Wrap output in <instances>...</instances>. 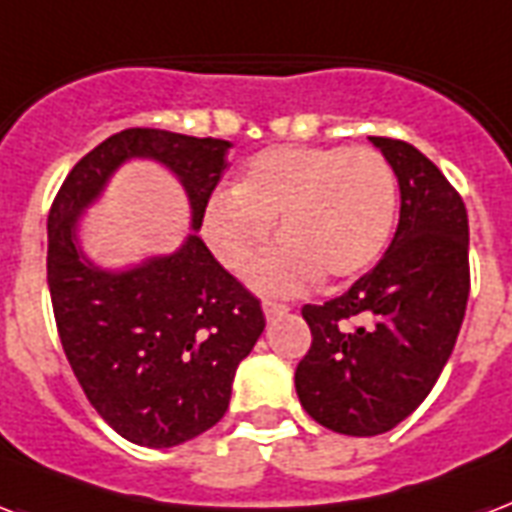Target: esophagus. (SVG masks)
Instances as JSON below:
<instances>
[{"mask_svg": "<svg viewBox=\"0 0 512 512\" xmlns=\"http://www.w3.org/2000/svg\"><path fill=\"white\" fill-rule=\"evenodd\" d=\"M263 311H265V319H276V317H282V314H287L290 306H287V303H279V300H265Z\"/></svg>", "mask_w": 512, "mask_h": 512, "instance_id": "obj_1", "label": "esophagus"}]
</instances>
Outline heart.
<instances>
[{"mask_svg": "<svg viewBox=\"0 0 512 512\" xmlns=\"http://www.w3.org/2000/svg\"><path fill=\"white\" fill-rule=\"evenodd\" d=\"M397 177L373 147L282 144L252 155L233 190L204 206L206 244L228 271L244 273L279 217L284 239L252 268L265 292H295L319 279H351L376 263L392 236Z\"/></svg>", "mask_w": 512, "mask_h": 512, "instance_id": "obj_1", "label": "heart"}]
</instances>
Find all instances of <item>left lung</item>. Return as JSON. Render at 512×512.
I'll return each instance as SVG.
<instances>
[{"label": "left lung", "mask_w": 512, "mask_h": 512, "mask_svg": "<svg viewBox=\"0 0 512 512\" xmlns=\"http://www.w3.org/2000/svg\"><path fill=\"white\" fill-rule=\"evenodd\" d=\"M370 142L400 182L397 233L349 292L303 306L311 349L295 370L308 416L354 438L389 432L432 392L470 295L462 195L413 144L386 136Z\"/></svg>", "instance_id": "8db88e82"}]
</instances>
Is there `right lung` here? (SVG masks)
Returning a JSON list of instances; mask_svg holds the SVG:
<instances>
[{
  "instance_id": "add662e5",
  "label": "right lung",
  "mask_w": 512,
  "mask_h": 512,
  "mask_svg": "<svg viewBox=\"0 0 512 512\" xmlns=\"http://www.w3.org/2000/svg\"><path fill=\"white\" fill-rule=\"evenodd\" d=\"M228 150L212 136L126 128L74 163L50 206L58 338L85 397L136 446H179L225 416L236 368L263 333V308L195 233L174 255L104 271L77 247V220L120 163L152 158L185 185L198 230Z\"/></svg>"
}]
</instances>
